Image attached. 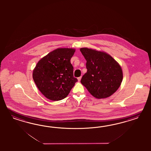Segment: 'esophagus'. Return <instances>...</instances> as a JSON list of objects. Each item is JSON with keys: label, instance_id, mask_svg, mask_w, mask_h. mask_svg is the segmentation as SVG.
Masks as SVG:
<instances>
[{"label": "esophagus", "instance_id": "34e87169", "mask_svg": "<svg viewBox=\"0 0 151 151\" xmlns=\"http://www.w3.org/2000/svg\"><path fill=\"white\" fill-rule=\"evenodd\" d=\"M78 81H80V80H81V76H80V77L78 78Z\"/></svg>", "mask_w": 151, "mask_h": 151}]
</instances>
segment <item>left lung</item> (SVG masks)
<instances>
[{
    "label": "left lung",
    "instance_id": "obj_1",
    "mask_svg": "<svg viewBox=\"0 0 151 151\" xmlns=\"http://www.w3.org/2000/svg\"><path fill=\"white\" fill-rule=\"evenodd\" d=\"M80 51L86 60V73L81 80L82 85L97 99L111 96L120 86L123 78L121 66L105 52L88 48Z\"/></svg>",
    "mask_w": 151,
    "mask_h": 151
}]
</instances>
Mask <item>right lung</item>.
<instances>
[{
    "mask_svg": "<svg viewBox=\"0 0 151 151\" xmlns=\"http://www.w3.org/2000/svg\"><path fill=\"white\" fill-rule=\"evenodd\" d=\"M75 51L73 49H57L37 63L32 78L47 99L52 101L64 99L78 81L73 77V66L70 62Z\"/></svg>",
    "mask_w": 151,
    "mask_h": 151,
    "instance_id": "right-lung-1",
    "label": "right lung"
}]
</instances>
